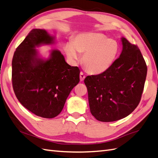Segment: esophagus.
I'll return each mask as SVG.
<instances>
[{"instance_id":"34e87169","label":"esophagus","mask_w":158,"mask_h":158,"mask_svg":"<svg viewBox=\"0 0 158 158\" xmlns=\"http://www.w3.org/2000/svg\"><path fill=\"white\" fill-rule=\"evenodd\" d=\"M86 78V76L82 72H80V81H84V80Z\"/></svg>"}]
</instances>
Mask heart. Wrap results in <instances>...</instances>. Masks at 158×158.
Wrapping results in <instances>:
<instances>
[{
	"instance_id": "heart-1",
	"label": "heart",
	"mask_w": 158,
	"mask_h": 158,
	"mask_svg": "<svg viewBox=\"0 0 158 158\" xmlns=\"http://www.w3.org/2000/svg\"><path fill=\"white\" fill-rule=\"evenodd\" d=\"M65 52L72 62L80 60L84 54L85 69L93 74H99L110 69L116 60L119 45L114 40L108 39L97 32L83 33L76 36L64 46Z\"/></svg>"
}]
</instances>
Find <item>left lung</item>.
<instances>
[{
	"label": "left lung",
	"mask_w": 158,
	"mask_h": 158,
	"mask_svg": "<svg viewBox=\"0 0 158 158\" xmlns=\"http://www.w3.org/2000/svg\"><path fill=\"white\" fill-rule=\"evenodd\" d=\"M120 57L108 70L88 76L90 112L100 122L117 121L130 115L141 100L147 75V65L137 45L122 38Z\"/></svg>",
	"instance_id": "1"
}]
</instances>
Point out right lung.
<instances>
[{
  "label": "right lung",
  "mask_w": 158,
  "mask_h": 158,
  "mask_svg": "<svg viewBox=\"0 0 158 158\" xmlns=\"http://www.w3.org/2000/svg\"><path fill=\"white\" fill-rule=\"evenodd\" d=\"M54 43L44 30L33 29L16 48L12 61V83L17 99L38 116L53 118L62 112L71 90L80 82V70L66 62L59 50L48 60L38 57L36 46Z\"/></svg>",
  "instance_id": "obj_1"
}]
</instances>
